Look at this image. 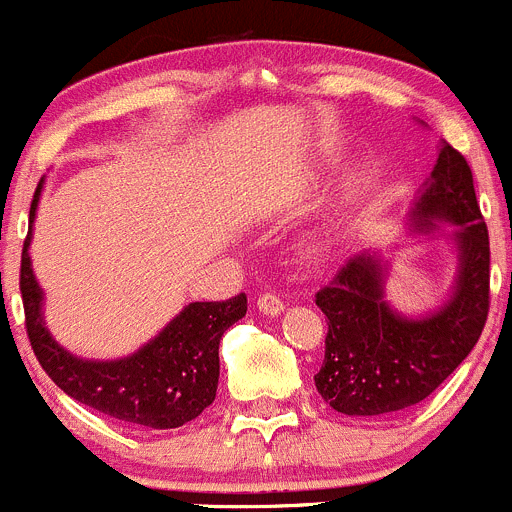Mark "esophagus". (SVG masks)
I'll list each match as a JSON object with an SVG mask.
<instances>
[{
    "label": "esophagus",
    "instance_id": "esophagus-1",
    "mask_svg": "<svg viewBox=\"0 0 512 512\" xmlns=\"http://www.w3.org/2000/svg\"><path fill=\"white\" fill-rule=\"evenodd\" d=\"M256 306H259L261 314H266V316H279L281 311L286 309L284 301H281L279 296H274V294L259 296V301H256Z\"/></svg>",
    "mask_w": 512,
    "mask_h": 512
}]
</instances>
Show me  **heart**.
<instances>
[{"mask_svg":"<svg viewBox=\"0 0 512 512\" xmlns=\"http://www.w3.org/2000/svg\"><path fill=\"white\" fill-rule=\"evenodd\" d=\"M291 196H294V191H281V193H276V203H286ZM321 251H324V241H316L314 246H311V253H321Z\"/></svg>","mask_w":512,"mask_h":512,"instance_id":"b5f03b06","label":"heart"}]
</instances>
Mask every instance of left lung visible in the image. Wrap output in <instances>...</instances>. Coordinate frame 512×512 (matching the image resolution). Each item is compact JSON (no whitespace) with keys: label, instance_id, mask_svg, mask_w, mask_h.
Listing matches in <instances>:
<instances>
[{"label":"left lung","instance_id":"obj_1","mask_svg":"<svg viewBox=\"0 0 512 512\" xmlns=\"http://www.w3.org/2000/svg\"><path fill=\"white\" fill-rule=\"evenodd\" d=\"M450 225L452 232H445ZM407 233L417 241H450L457 269L437 309L405 314L387 301L392 261L362 251L316 294L324 311V364L314 377L329 407L349 417H382L430 397L472 352L490 304V241L467 160L440 143L437 163L422 183Z\"/></svg>","mask_w":512,"mask_h":512}]
</instances>
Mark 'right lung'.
<instances>
[{
    "label": "right lung",
    "instance_id": "right-lung-1",
    "mask_svg": "<svg viewBox=\"0 0 512 512\" xmlns=\"http://www.w3.org/2000/svg\"><path fill=\"white\" fill-rule=\"evenodd\" d=\"M42 186L29 208V233L22 248L19 291L27 316L34 357L52 382L107 417L148 430H173L196 420L218 389V344L228 326L246 316V294L228 301H193L183 306L150 342L118 359H85L55 342L45 324V291L40 289L29 259L32 226Z\"/></svg>",
    "mask_w": 512,
    "mask_h": 512
}]
</instances>
